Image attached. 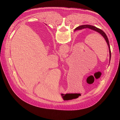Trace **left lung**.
I'll return each mask as SVG.
<instances>
[{"label": "left lung", "instance_id": "obj_1", "mask_svg": "<svg viewBox=\"0 0 120 120\" xmlns=\"http://www.w3.org/2000/svg\"><path fill=\"white\" fill-rule=\"evenodd\" d=\"M84 28H89L91 30H93L94 31H95L97 32H98V33H99L100 34L104 37V38H105V40L107 45L108 46V48H109V54H110V59H109V63L110 62V60H111V49H110V44H109V40L108 39V38L106 36V35L105 34V33L102 31V30H101V29H99L94 26H93L91 25H82V26H80L78 27H77L75 30L76 31V30H82Z\"/></svg>", "mask_w": 120, "mask_h": 120}]
</instances>
